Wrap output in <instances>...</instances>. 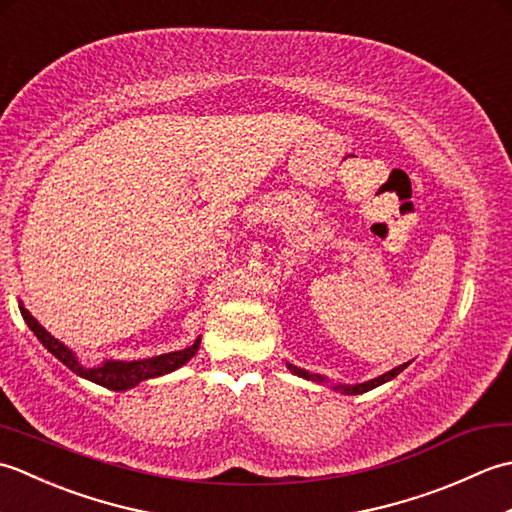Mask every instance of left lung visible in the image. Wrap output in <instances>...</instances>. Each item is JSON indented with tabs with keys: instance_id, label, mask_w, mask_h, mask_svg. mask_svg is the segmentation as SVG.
<instances>
[{
	"instance_id": "1",
	"label": "left lung",
	"mask_w": 512,
	"mask_h": 512,
	"mask_svg": "<svg viewBox=\"0 0 512 512\" xmlns=\"http://www.w3.org/2000/svg\"><path fill=\"white\" fill-rule=\"evenodd\" d=\"M409 363H405V365H400V367H396V369H391V372H387V374H383V376H378V378H374V380H367V383H361V385H339V387H334V389H343L347 396H356V394H365V391H369V389H374V387H378V385H383V383H387V380H391V378H396L402 369H405ZM288 369L292 374H297V376H301V378H306V380H314V383H323V376H319V374H310V372H306V369H299V367H295V365H288Z\"/></svg>"
}]
</instances>
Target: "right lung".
<instances>
[{"mask_svg":"<svg viewBox=\"0 0 512 512\" xmlns=\"http://www.w3.org/2000/svg\"><path fill=\"white\" fill-rule=\"evenodd\" d=\"M19 310H21V317H24V321L28 323V328L37 334V339L43 343V347H46L50 354L57 356L59 361L65 367H70L76 376L88 378V380H92V383L107 387L112 391H125L129 387H136L138 383H143V380H147V378L169 374V372H173V369H178L187 361H191L200 347V339H198L191 347H187V350H180V352H169V354L145 358V361H132V363L107 361L101 367L88 369L76 361V356L68 350V347L43 330L37 323V319L32 317V314L24 306H19Z\"/></svg>","mask_w":512,"mask_h":512,"instance_id":"right-lung-1","label":"right lung"}]
</instances>
